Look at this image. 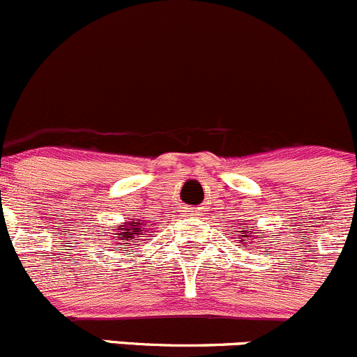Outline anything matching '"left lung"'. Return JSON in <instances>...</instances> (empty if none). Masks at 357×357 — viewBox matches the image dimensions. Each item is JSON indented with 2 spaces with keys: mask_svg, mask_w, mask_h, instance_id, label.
Instances as JSON below:
<instances>
[{
  "mask_svg": "<svg viewBox=\"0 0 357 357\" xmlns=\"http://www.w3.org/2000/svg\"><path fill=\"white\" fill-rule=\"evenodd\" d=\"M243 232V231H241ZM246 232H252V229H248V231H246ZM246 236H248V238H250V234H246Z\"/></svg>",
  "mask_w": 357,
  "mask_h": 357,
  "instance_id": "8db88e82",
  "label": "left lung"
}]
</instances>
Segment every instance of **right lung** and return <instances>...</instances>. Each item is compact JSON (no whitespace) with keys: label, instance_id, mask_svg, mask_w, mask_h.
<instances>
[{"label":"right lung","instance_id":"obj_1","mask_svg":"<svg viewBox=\"0 0 357 357\" xmlns=\"http://www.w3.org/2000/svg\"><path fill=\"white\" fill-rule=\"evenodd\" d=\"M144 224L142 222H139V218H132L130 222H125V225H119L118 231H116V236L112 239L114 241H119L118 246L119 248H126V246H130L132 243H139L140 238H142V232H144ZM123 252H126V250H123Z\"/></svg>","mask_w":357,"mask_h":357}]
</instances>
